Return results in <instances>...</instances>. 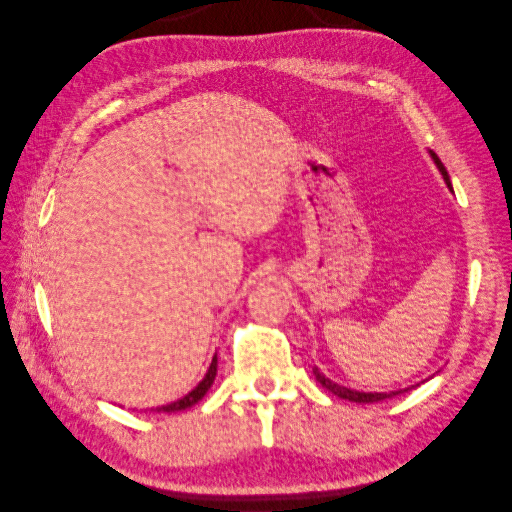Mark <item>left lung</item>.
<instances>
[{"instance_id":"8db88e82","label":"left lung","mask_w":512,"mask_h":512,"mask_svg":"<svg viewBox=\"0 0 512 512\" xmlns=\"http://www.w3.org/2000/svg\"><path fill=\"white\" fill-rule=\"evenodd\" d=\"M431 154V158H433V162H435V166L440 168V173L444 175V181H446V185L452 189V183H450V177H448V170H446V166L442 164V160L437 158V154H433V152H429ZM312 373H314V377H316V381H319L323 387H327L329 392L333 394V396H337V398H342V400H350V402H358V404H371V402H381V400H385V398H392V396H398V394H402V392H408V389H412V387H406V389H398V392H375V394H371V392H356V389H350V387H344V385H339V383H335V381H331V379H327L319 369H312Z\"/></svg>"}]
</instances>
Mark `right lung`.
<instances>
[{"mask_svg":"<svg viewBox=\"0 0 512 512\" xmlns=\"http://www.w3.org/2000/svg\"><path fill=\"white\" fill-rule=\"evenodd\" d=\"M214 377H216V356H214V358H212V362H210V369H208L206 377H204L196 387H193L187 396H183L181 400H177V402H173V404L160 406V408H156V410H158V412H179V410L191 408L193 404H198V402L206 396V392L210 389V385L214 383Z\"/></svg>","mask_w":512,"mask_h":512,"instance_id":"obj_1","label":"right lung"}]
</instances>
